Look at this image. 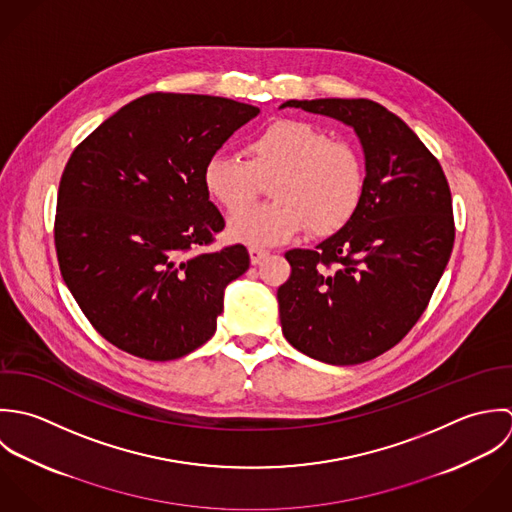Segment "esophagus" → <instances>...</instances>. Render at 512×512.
I'll return each instance as SVG.
<instances>
[{"label":"esophagus","instance_id":"esophagus-1","mask_svg":"<svg viewBox=\"0 0 512 512\" xmlns=\"http://www.w3.org/2000/svg\"><path fill=\"white\" fill-rule=\"evenodd\" d=\"M249 257H251L253 265H259L265 257H269V251L267 249H259V247H249Z\"/></svg>","mask_w":512,"mask_h":512}]
</instances>
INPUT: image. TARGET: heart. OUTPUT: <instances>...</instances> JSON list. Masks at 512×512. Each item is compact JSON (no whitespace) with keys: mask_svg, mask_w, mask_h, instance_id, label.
<instances>
[{"mask_svg":"<svg viewBox=\"0 0 512 512\" xmlns=\"http://www.w3.org/2000/svg\"><path fill=\"white\" fill-rule=\"evenodd\" d=\"M247 160L213 154L204 166L205 192L227 211L250 203L261 181L274 180V202L231 215V239L269 247L303 229L330 235L358 211L366 188L360 150L303 120H275L249 138Z\"/></svg>","mask_w":512,"mask_h":512,"instance_id":"1","label":"heart"}]
</instances>
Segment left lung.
<instances>
[{"instance_id":"left-lung-1","label":"left lung","mask_w":512,"mask_h":512,"mask_svg":"<svg viewBox=\"0 0 512 512\" xmlns=\"http://www.w3.org/2000/svg\"><path fill=\"white\" fill-rule=\"evenodd\" d=\"M354 128L366 160L356 215L316 249H291L279 287L285 338L314 360L350 366L396 346L423 310L455 241L451 192L408 124L368 99L287 101Z\"/></svg>"}]
</instances>
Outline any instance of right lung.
Here are the masks:
<instances>
[{"label":"right lung","instance_id":"1","mask_svg":"<svg viewBox=\"0 0 512 512\" xmlns=\"http://www.w3.org/2000/svg\"><path fill=\"white\" fill-rule=\"evenodd\" d=\"M257 106L150 93L122 106L71 154L55 247L65 285L97 332L154 362L205 344L225 287L249 269L243 245L196 253L225 227L205 162Z\"/></svg>","mask_w":512,"mask_h":512}]
</instances>
